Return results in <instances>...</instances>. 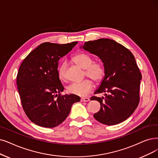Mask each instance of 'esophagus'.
I'll return each instance as SVG.
<instances>
[{
  "label": "esophagus",
  "mask_w": 158,
  "mask_h": 158,
  "mask_svg": "<svg viewBox=\"0 0 158 158\" xmlns=\"http://www.w3.org/2000/svg\"><path fill=\"white\" fill-rule=\"evenodd\" d=\"M80 100L81 102H89L90 100V98L87 97H83V98H81Z\"/></svg>",
  "instance_id": "obj_1"
}]
</instances>
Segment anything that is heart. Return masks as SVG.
I'll return each mask as SVG.
<instances>
[{
  "mask_svg": "<svg viewBox=\"0 0 158 158\" xmlns=\"http://www.w3.org/2000/svg\"><path fill=\"white\" fill-rule=\"evenodd\" d=\"M76 64L85 69V76H87L96 82L102 81L105 75V67L103 63L100 61H93V56L85 52H80L73 58ZM66 65L62 64L58 68V73L60 79L65 78ZM94 88L93 82L91 80H85L80 82H74L69 84L67 91L73 94L80 97H84L91 92Z\"/></svg>",
  "mask_w": 158,
  "mask_h": 158,
  "instance_id": "1",
  "label": "heart"
}]
</instances>
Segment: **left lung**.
Here are the masks:
<instances>
[{"instance_id": "8db88e82", "label": "left lung", "mask_w": 158, "mask_h": 158, "mask_svg": "<svg viewBox=\"0 0 158 158\" xmlns=\"http://www.w3.org/2000/svg\"><path fill=\"white\" fill-rule=\"evenodd\" d=\"M95 54L103 62L105 75L94 94L104 93L105 97L93 96L100 110L94 113L97 121L106 125H115L127 119L139 102L142 75L134 56L123 45L110 39L85 42L81 47Z\"/></svg>"}]
</instances>
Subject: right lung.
<instances>
[{
    "instance_id": "obj_1",
    "label": "right lung",
    "mask_w": 158,
    "mask_h": 158,
    "mask_svg": "<svg viewBox=\"0 0 158 158\" xmlns=\"http://www.w3.org/2000/svg\"><path fill=\"white\" fill-rule=\"evenodd\" d=\"M78 43H43L22 62L17 85L23 108L34 124L54 128L64 122L72 105L80 98L75 94H58L64 90L60 80L58 61Z\"/></svg>"
}]
</instances>
